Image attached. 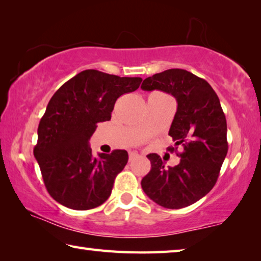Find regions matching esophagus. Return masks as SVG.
<instances>
[{"label":"esophagus","mask_w":261,"mask_h":261,"mask_svg":"<svg viewBox=\"0 0 261 261\" xmlns=\"http://www.w3.org/2000/svg\"><path fill=\"white\" fill-rule=\"evenodd\" d=\"M137 158H139L138 153H137V152H129V160L130 161L135 160V159H137Z\"/></svg>","instance_id":"obj_1"}]
</instances>
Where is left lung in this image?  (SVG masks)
<instances>
[{
  "label": "left lung",
  "instance_id": "obj_1",
  "mask_svg": "<svg viewBox=\"0 0 261 261\" xmlns=\"http://www.w3.org/2000/svg\"><path fill=\"white\" fill-rule=\"evenodd\" d=\"M140 87L166 92L177 101L169 136L175 146H183L175 167H166L155 153L148 154L151 170L141 179V188L165 208L192 205L213 189L228 152L227 121L220 100L205 79L183 69L153 74Z\"/></svg>",
  "mask_w": 261,
  "mask_h": 261
}]
</instances>
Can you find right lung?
Instances as JSON below:
<instances>
[{
	"label": "right lung",
	"instance_id": "right-lung-1",
	"mask_svg": "<svg viewBox=\"0 0 261 261\" xmlns=\"http://www.w3.org/2000/svg\"><path fill=\"white\" fill-rule=\"evenodd\" d=\"M143 79L85 70L64 83L46 108L38 127L34 156L47 191L71 210L100 206L127 163V152L92 155L88 140L96 124L109 121L116 100L136 91Z\"/></svg>",
	"mask_w": 261,
	"mask_h": 261
}]
</instances>
